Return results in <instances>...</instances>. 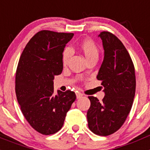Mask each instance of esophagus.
I'll return each mask as SVG.
<instances>
[{
  "mask_svg": "<svg viewBox=\"0 0 150 150\" xmlns=\"http://www.w3.org/2000/svg\"><path fill=\"white\" fill-rule=\"evenodd\" d=\"M82 97H83V94L80 93V92H77V93H76V98L79 99L80 98H82Z\"/></svg>",
  "mask_w": 150,
  "mask_h": 150,
  "instance_id": "1",
  "label": "esophagus"
}]
</instances>
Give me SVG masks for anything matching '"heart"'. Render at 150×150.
<instances>
[{
	"label": "heart",
	"mask_w": 150,
	"mask_h": 150,
	"mask_svg": "<svg viewBox=\"0 0 150 150\" xmlns=\"http://www.w3.org/2000/svg\"><path fill=\"white\" fill-rule=\"evenodd\" d=\"M78 48L84 55L87 62L92 59H98L99 55V50L97 45L91 38H86L79 43ZM71 55V51L69 49H65L62 54V64L65 66Z\"/></svg>",
	"instance_id": "obj_1"
}]
</instances>
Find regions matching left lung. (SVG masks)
I'll use <instances>...</instances> for the list:
<instances>
[{
    "instance_id": "left-lung-1",
    "label": "left lung",
    "mask_w": 150,
    "mask_h": 150,
    "mask_svg": "<svg viewBox=\"0 0 150 150\" xmlns=\"http://www.w3.org/2000/svg\"><path fill=\"white\" fill-rule=\"evenodd\" d=\"M104 50V60L97 79L105 94L101 102L89 96L87 112L89 129L95 134L107 136L120 129L133 104L136 79L133 62L123 43L107 31L98 35Z\"/></svg>"
}]
</instances>
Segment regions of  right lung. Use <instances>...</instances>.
Segmentation results:
<instances>
[{"label":"right lung","mask_w":150,"mask_h":150,"mask_svg":"<svg viewBox=\"0 0 150 150\" xmlns=\"http://www.w3.org/2000/svg\"><path fill=\"white\" fill-rule=\"evenodd\" d=\"M72 33L40 30L29 40L21 55L16 74V94L30 126L50 135L62 128L67 111L76 100L70 90L54 93V76L63 70L62 53Z\"/></svg>","instance_id":"right-lung-1"}]
</instances>
